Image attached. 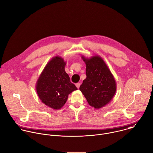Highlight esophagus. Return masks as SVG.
Here are the masks:
<instances>
[{"instance_id":"34e87169","label":"esophagus","mask_w":153,"mask_h":153,"mask_svg":"<svg viewBox=\"0 0 153 153\" xmlns=\"http://www.w3.org/2000/svg\"><path fill=\"white\" fill-rule=\"evenodd\" d=\"M76 87L77 88V89H79L80 86V83H77L76 84Z\"/></svg>"}]
</instances>
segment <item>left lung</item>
<instances>
[{
	"mask_svg": "<svg viewBox=\"0 0 153 153\" xmlns=\"http://www.w3.org/2000/svg\"><path fill=\"white\" fill-rule=\"evenodd\" d=\"M81 58L86 64V78L79 89L91 107L100 109L110 103L115 96L116 80L100 56L87 58L82 55Z\"/></svg>",
	"mask_w": 153,
	"mask_h": 153,
	"instance_id": "obj_1",
	"label": "left lung"
}]
</instances>
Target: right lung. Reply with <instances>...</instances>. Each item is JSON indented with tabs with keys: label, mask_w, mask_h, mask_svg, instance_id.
Returning a JSON list of instances; mask_svg holds the SVG:
<instances>
[{
	"label": "right lung",
	"mask_w": 153,
	"mask_h": 153,
	"mask_svg": "<svg viewBox=\"0 0 153 153\" xmlns=\"http://www.w3.org/2000/svg\"><path fill=\"white\" fill-rule=\"evenodd\" d=\"M66 61L57 55L50 59L39 77L36 84L37 94L46 106L54 109L61 108L67 101L68 95L77 90L70 82L65 71Z\"/></svg>",
	"instance_id": "1"
}]
</instances>
